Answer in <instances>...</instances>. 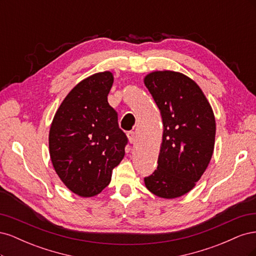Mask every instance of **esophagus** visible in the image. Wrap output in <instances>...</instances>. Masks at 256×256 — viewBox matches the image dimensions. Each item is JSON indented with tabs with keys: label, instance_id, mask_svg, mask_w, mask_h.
<instances>
[{
	"label": "esophagus",
	"instance_id": "esophagus-1",
	"mask_svg": "<svg viewBox=\"0 0 256 256\" xmlns=\"http://www.w3.org/2000/svg\"><path fill=\"white\" fill-rule=\"evenodd\" d=\"M127 136H128V138H129V142L131 144H134L136 142V134L134 132V131H129V132L127 134Z\"/></svg>",
	"mask_w": 256,
	"mask_h": 256
}]
</instances>
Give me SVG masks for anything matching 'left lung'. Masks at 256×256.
Here are the masks:
<instances>
[{
  "mask_svg": "<svg viewBox=\"0 0 256 256\" xmlns=\"http://www.w3.org/2000/svg\"><path fill=\"white\" fill-rule=\"evenodd\" d=\"M164 122L154 172L144 178L154 196L174 198L189 192L212 159L216 120L198 85L180 72H154L144 79Z\"/></svg>",
  "mask_w": 256,
  "mask_h": 256,
  "instance_id": "left-lung-1",
  "label": "left lung"
}]
</instances>
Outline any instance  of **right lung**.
Returning a JSON list of instances; mask_svg holds the SVG:
<instances>
[{"mask_svg": "<svg viewBox=\"0 0 256 256\" xmlns=\"http://www.w3.org/2000/svg\"><path fill=\"white\" fill-rule=\"evenodd\" d=\"M112 84L110 72L84 79L69 92L51 124L52 164L66 187L80 196L102 192L125 156L128 138L108 102Z\"/></svg>", "mask_w": 256, "mask_h": 256, "instance_id": "obj_1", "label": "right lung"}]
</instances>
